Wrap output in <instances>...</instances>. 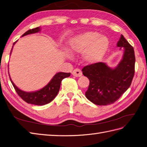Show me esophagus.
Here are the masks:
<instances>
[{
  "mask_svg": "<svg viewBox=\"0 0 147 147\" xmlns=\"http://www.w3.org/2000/svg\"><path fill=\"white\" fill-rule=\"evenodd\" d=\"M72 75L75 77H80L82 76V72L79 69H76L74 70V71H72Z\"/></svg>",
  "mask_w": 147,
  "mask_h": 147,
  "instance_id": "obj_1",
  "label": "esophagus"
}]
</instances>
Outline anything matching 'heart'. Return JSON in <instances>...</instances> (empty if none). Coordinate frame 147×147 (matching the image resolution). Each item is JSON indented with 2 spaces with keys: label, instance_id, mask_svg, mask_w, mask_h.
<instances>
[{
  "label": "heart",
  "instance_id": "b5f03b06",
  "mask_svg": "<svg viewBox=\"0 0 147 147\" xmlns=\"http://www.w3.org/2000/svg\"><path fill=\"white\" fill-rule=\"evenodd\" d=\"M109 42L96 32H86L71 38L69 49L72 53L83 52L82 59L88 64L99 62L109 48Z\"/></svg>",
  "mask_w": 147,
  "mask_h": 147
}]
</instances>
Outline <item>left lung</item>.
Segmentation results:
<instances>
[{
  "instance_id": "8db88e82",
  "label": "left lung",
  "mask_w": 147,
  "mask_h": 147,
  "mask_svg": "<svg viewBox=\"0 0 147 147\" xmlns=\"http://www.w3.org/2000/svg\"><path fill=\"white\" fill-rule=\"evenodd\" d=\"M117 47L124 49V54L115 69H111L103 62L93 63L82 69L84 76L90 80L85 96L94 104L107 105L113 103L131 84L135 74L134 47L122 35Z\"/></svg>"
}]
</instances>
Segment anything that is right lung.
Returning a JSON list of instances; mask_svg holds the SVG:
<instances>
[{
    "instance_id": "obj_1",
    "label": "right lung",
    "mask_w": 147,
    "mask_h": 147,
    "mask_svg": "<svg viewBox=\"0 0 147 147\" xmlns=\"http://www.w3.org/2000/svg\"><path fill=\"white\" fill-rule=\"evenodd\" d=\"M40 30V28L39 27L32 28V29L27 31L26 33L23 34L22 36H25V35L37 33V32H38ZM15 43H13V44ZM70 73H57L52 78V79L49 82V83L45 86L44 88H42L38 91L33 92H26L20 90L13 83L10 78V80L11 81L17 94L25 102H26L28 103H30V104L36 105H44L47 104V103L52 102L54 99L57 95L58 94L62 80L63 78L70 77Z\"/></svg>"
}]
</instances>
